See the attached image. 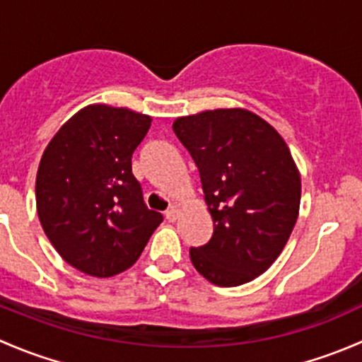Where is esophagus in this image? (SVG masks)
Segmentation results:
<instances>
[{
    "label": "esophagus",
    "mask_w": 362,
    "mask_h": 362,
    "mask_svg": "<svg viewBox=\"0 0 362 362\" xmlns=\"http://www.w3.org/2000/svg\"><path fill=\"white\" fill-rule=\"evenodd\" d=\"M178 215H180V210H178L177 204H171V206L166 210V218H168V221H170V222L177 221Z\"/></svg>",
    "instance_id": "obj_1"
}]
</instances>
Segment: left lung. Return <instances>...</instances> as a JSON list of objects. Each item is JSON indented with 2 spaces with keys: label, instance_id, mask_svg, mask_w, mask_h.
<instances>
[{
  "label": "left lung",
  "instance_id": "8db88e82",
  "mask_svg": "<svg viewBox=\"0 0 362 362\" xmlns=\"http://www.w3.org/2000/svg\"><path fill=\"white\" fill-rule=\"evenodd\" d=\"M173 131L202 178L214 235L191 247L194 268L218 287L250 282L286 247L301 199V178L284 138L242 108L180 117Z\"/></svg>",
  "mask_w": 362,
  "mask_h": 362
}]
</instances>
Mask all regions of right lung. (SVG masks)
I'll return each mask as SVG.
<instances>
[{
	"label": "right lung",
	"instance_id": "obj_1",
	"mask_svg": "<svg viewBox=\"0 0 362 362\" xmlns=\"http://www.w3.org/2000/svg\"><path fill=\"white\" fill-rule=\"evenodd\" d=\"M151 117L89 105L50 140L36 175V208L47 238L73 268L113 276L131 268L163 222L148 210L131 158Z\"/></svg>",
	"mask_w": 362,
	"mask_h": 362
}]
</instances>
